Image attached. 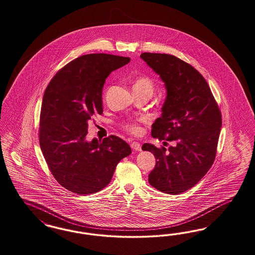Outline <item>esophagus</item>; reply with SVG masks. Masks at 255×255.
Returning <instances> with one entry per match:
<instances>
[{
  "mask_svg": "<svg viewBox=\"0 0 255 255\" xmlns=\"http://www.w3.org/2000/svg\"><path fill=\"white\" fill-rule=\"evenodd\" d=\"M131 147H132V149H134V150H141V145L138 142H136V141H133V142L131 143Z\"/></svg>",
  "mask_w": 255,
  "mask_h": 255,
  "instance_id": "esophagus-1",
  "label": "esophagus"
}]
</instances>
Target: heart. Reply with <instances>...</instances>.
Segmentation results:
<instances>
[{
	"label": "heart",
	"instance_id": "obj_1",
	"mask_svg": "<svg viewBox=\"0 0 255 255\" xmlns=\"http://www.w3.org/2000/svg\"><path fill=\"white\" fill-rule=\"evenodd\" d=\"M133 89H138V90H148L149 92L152 93L153 91V82L152 80L147 77V76H142L135 80L133 84ZM123 127L128 132L132 133H138L140 132V127L138 123L132 121H127L123 123Z\"/></svg>",
	"mask_w": 255,
	"mask_h": 255
}]
</instances>
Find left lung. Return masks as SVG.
Segmentation results:
<instances>
[{
  "label": "left lung",
  "instance_id": "8db88e82",
  "mask_svg": "<svg viewBox=\"0 0 255 255\" xmlns=\"http://www.w3.org/2000/svg\"><path fill=\"white\" fill-rule=\"evenodd\" d=\"M165 83L167 98L162 116L152 124L151 135L175 141L168 149L145 143L143 150L155 156L149 183L167 194L193 187L212 167L221 128V113L207 82L188 63L166 53H141Z\"/></svg>",
  "mask_w": 255,
  "mask_h": 255
}]
</instances>
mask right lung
<instances>
[{
    "mask_svg": "<svg viewBox=\"0 0 255 255\" xmlns=\"http://www.w3.org/2000/svg\"><path fill=\"white\" fill-rule=\"evenodd\" d=\"M106 53L85 54L54 76L44 92L38 137L55 180L70 192L94 194L105 188L130 146L116 135L86 140L88 121L103 114L102 92L107 76L130 62Z\"/></svg>",
    "mask_w": 255,
    "mask_h": 255,
    "instance_id": "obj_1",
    "label": "right lung"
}]
</instances>
